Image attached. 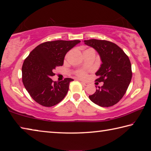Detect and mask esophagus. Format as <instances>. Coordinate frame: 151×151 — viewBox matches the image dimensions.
Instances as JSON below:
<instances>
[{
  "label": "esophagus",
  "mask_w": 151,
  "mask_h": 151,
  "mask_svg": "<svg viewBox=\"0 0 151 151\" xmlns=\"http://www.w3.org/2000/svg\"><path fill=\"white\" fill-rule=\"evenodd\" d=\"M81 83H82L83 86H86L88 85H89V83H88L86 82H81Z\"/></svg>",
  "instance_id": "obj_1"
}]
</instances>
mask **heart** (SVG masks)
Listing matches in <instances>:
<instances>
[{
    "instance_id": "b5f03b06",
    "label": "heart",
    "mask_w": 151,
    "mask_h": 151,
    "mask_svg": "<svg viewBox=\"0 0 151 151\" xmlns=\"http://www.w3.org/2000/svg\"><path fill=\"white\" fill-rule=\"evenodd\" d=\"M89 50H93L91 49V48H89V49H86V50H85L84 51H83V52H86V51H89ZM76 74H77V76H79V77L82 78L86 77V73L85 71H78L77 73H76Z\"/></svg>"
}]
</instances>
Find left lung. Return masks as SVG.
I'll list each match as a JSON object with an SVG mask.
<instances>
[{
    "instance_id": "1",
    "label": "left lung",
    "mask_w": 151,
    "mask_h": 151,
    "mask_svg": "<svg viewBox=\"0 0 151 151\" xmlns=\"http://www.w3.org/2000/svg\"><path fill=\"white\" fill-rule=\"evenodd\" d=\"M83 42L96 50L102 61L95 74L99 77L96 81L103 82V85L90 95V101L103 107L114 105L124 96L131 82L130 61L124 50L111 42L96 39Z\"/></svg>"
}]
</instances>
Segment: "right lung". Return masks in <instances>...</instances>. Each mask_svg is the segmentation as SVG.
<instances>
[{"label":"right lung","instance_id":"obj_1","mask_svg":"<svg viewBox=\"0 0 151 151\" xmlns=\"http://www.w3.org/2000/svg\"><path fill=\"white\" fill-rule=\"evenodd\" d=\"M80 42V40L46 42L37 46L25 59L22 81L36 103L45 106H52L65 98L73 79L65 78L57 82L50 78L55 75L53 73L55 68L63 65L67 52Z\"/></svg>","mask_w":151,"mask_h":151}]
</instances>
